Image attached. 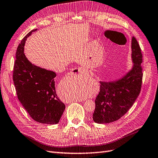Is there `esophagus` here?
I'll return each instance as SVG.
<instances>
[{"mask_svg": "<svg viewBox=\"0 0 158 158\" xmlns=\"http://www.w3.org/2000/svg\"><path fill=\"white\" fill-rule=\"evenodd\" d=\"M72 73H81V74H85L86 73V71L85 70L83 67H77V68H75L73 69H72L71 71Z\"/></svg>", "mask_w": 158, "mask_h": 158, "instance_id": "34e87169", "label": "esophagus"}]
</instances>
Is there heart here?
Listing matches in <instances>:
<instances>
[{
	"mask_svg": "<svg viewBox=\"0 0 158 158\" xmlns=\"http://www.w3.org/2000/svg\"><path fill=\"white\" fill-rule=\"evenodd\" d=\"M82 97H83V96H82V95H80V96L77 97V98H82Z\"/></svg>",
	"mask_w": 158,
	"mask_h": 158,
	"instance_id": "1",
	"label": "heart"
}]
</instances>
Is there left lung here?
Instances as JSON below:
<instances>
[{"instance_id":"8db88e82","label":"left lung","mask_w":158,"mask_h":158,"mask_svg":"<svg viewBox=\"0 0 158 158\" xmlns=\"http://www.w3.org/2000/svg\"><path fill=\"white\" fill-rule=\"evenodd\" d=\"M131 70L113 81H100V92L95 99L93 115L94 123H110L123 116L133 105L141 91L142 83V54L134 37L132 38Z\"/></svg>"}]
</instances>
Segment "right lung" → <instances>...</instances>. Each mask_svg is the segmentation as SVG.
Here are the masks:
<instances>
[{"mask_svg": "<svg viewBox=\"0 0 158 158\" xmlns=\"http://www.w3.org/2000/svg\"><path fill=\"white\" fill-rule=\"evenodd\" d=\"M36 30L30 31L17 48L13 81L18 98L32 119L42 124H56L65 109L56 93V73L32 64L24 53L26 39Z\"/></svg>", "mask_w": 158, "mask_h": 158, "instance_id": "add662e5", "label": "right lung"}]
</instances>
